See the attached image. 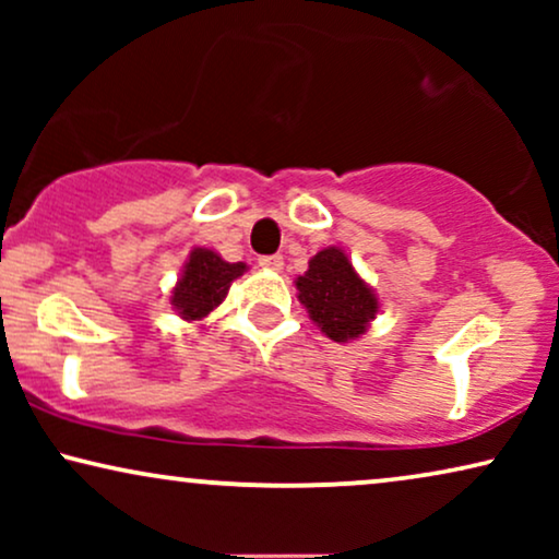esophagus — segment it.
<instances>
[{
	"label": "esophagus",
	"mask_w": 559,
	"mask_h": 559,
	"mask_svg": "<svg viewBox=\"0 0 559 559\" xmlns=\"http://www.w3.org/2000/svg\"><path fill=\"white\" fill-rule=\"evenodd\" d=\"M282 257L280 254H266V257H259V266L262 270H272V272H280L282 270Z\"/></svg>",
	"instance_id": "esophagus-1"
}]
</instances>
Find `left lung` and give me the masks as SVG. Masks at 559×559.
Listing matches in <instances>:
<instances>
[{
  "label": "left lung",
  "instance_id": "8db88e82",
  "mask_svg": "<svg viewBox=\"0 0 559 559\" xmlns=\"http://www.w3.org/2000/svg\"><path fill=\"white\" fill-rule=\"evenodd\" d=\"M300 302L320 331L335 343L354 341L377 318L373 289L358 277L354 264L338 247H328L310 259L308 272L297 277Z\"/></svg>",
  "mask_w": 559,
  "mask_h": 559
}]
</instances>
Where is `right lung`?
Returning <instances> with one entry per match:
<instances>
[{
    "label": "right lung",
    "mask_w": 559,
    "mask_h": 559,
    "mask_svg": "<svg viewBox=\"0 0 559 559\" xmlns=\"http://www.w3.org/2000/svg\"><path fill=\"white\" fill-rule=\"evenodd\" d=\"M247 272L243 262H224L216 251L193 249L190 251L178 285L173 289V308L186 320H201L213 308L224 302V297L236 277Z\"/></svg>",
    "instance_id": "obj_1"
}]
</instances>
